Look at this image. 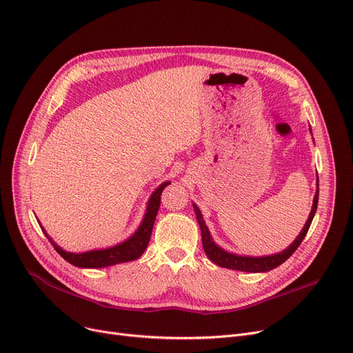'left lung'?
Segmentation results:
<instances>
[{"label":"left lung","instance_id":"obj_1","mask_svg":"<svg viewBox=\"0 0 353 353\" xmlns=\"http://www.w3.org/2000/svg\"><path fill=\"white\" fill-rule=\"evenodd\" d=\"M194 207V213H196V219L200 224V230H201V240H203V248L205 255L210 258L211 261L214 264H217L219 267L223 268H228V270H237V271H245V272H265L270 270L276 268L278 265H281L283 263H285L288 258L295 252V250L301 245L302 240L307 236V232L311 227L312 219L316 213V207H318V190L315 193L314 197V204H312V210L310 213V217L305 223L302 231L299 232V236L296 237V240L283 252H278L274 255H267V256H243V255H236L224 251L223 248H220L213 239L210 236V231L203 220V214L201 211L199 210V207L196 204H193Z\"/></svg>","mask_w":353,"mask_h":353}]
</instances>
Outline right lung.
Segmentation results:
<instances>
[{
  "label": "right lung",
  "instance_id": "1",
  "mask_svg": "<svg viewBox=\"0 0 353 353\" xmlns=\"http://www.w3.org/2000/svg\"><path fill=\"white\" fill-rule=\"evenodd\" d=\"M169 184H170V181L163 183L154 190V193L152 194V197L148 203L145 219L133 236L130 239H128L126 241L117 244L114 247H110V248L92 250V251H86V252H81V254L66 252L61 247H58L52 241V239H50V236L46 234L43 227L41 224L39 225L46 236V239L51 241V244L57 250V252L63 258V260H66L69 264H72L75 267L103 268V267H110V265L122 264V263H128V261H134L148 248V244H149L150 236H152L153 224H154L157 211L160 207V196H161V192L164 190V187H168Z\"/></svg>",
  "mask_w": 353,
  "mask_h": 353
}]
</instances>
